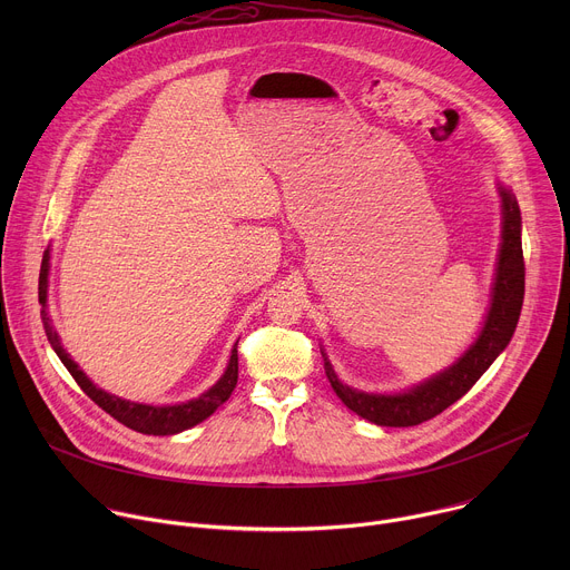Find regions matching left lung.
Wrapping results in <instances>:
<instances>
[{
	"mask_svg": "<svg viewBox=\"0 0 570 570\" xmlns=\"http://www.w3.org/2000/svg\"><path fill=\"white\" fill-rule=\"evenodd\" d=\"M501 200H503V243H501V255H499L492 306H490V313H487L484 327L478 341L449 370H444L435 379L403 394H365V392L352 390L338 381L332 363L327 361V356H324V370H327L332 387L336 390V394L343 399V403L350 411H354L363 420H370L376 426L403 429V426L424 424L438 417L442 411H446L449 405L455 403L460 396H464L471 390V385L484 374V370L490 367L497 361V356L508 347L523 306L525 262H523V248H521L519 203L512 196V191L503 187H501Z\"/></svg>",
	"mask_w": 570,
	"mask_h": 570,
	"instance_id": "1",
	"label": "left lung"
}]
</instances>
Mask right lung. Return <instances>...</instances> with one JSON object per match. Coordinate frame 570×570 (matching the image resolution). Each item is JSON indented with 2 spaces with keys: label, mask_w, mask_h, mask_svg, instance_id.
<instances>
[{
  "label": "right lung",
  "mask_w": 570,
  "mask_h": 570,
  "mask_svg": "<svg viewBox=\"0 0 570 570\" xmlns=\"http://www.w3.org/2000/svg\"><path fill=\"white\" fill-rule=\"evenodd\" d=\"M47 273H49V257L45 255V262L40 268V282H38V299L42 304L40 315H42V324H45V334H47L53 352L62 361V365L69 370L73 381L80 385V390H83L101 411H106L119 424H124L137 433H144V435H174V433H180V431H187V429L200 424L218 409V405H223L229 399L232 390L236 387V379H238L236 345L232 350L229 365H227L225 374L220 376V381L214 387H209L203 396L191 399L180 405H144V403L124 401L119 396H112V394L99 390L69 358V354L60 345L58 334L51 327V320L47 315Z\"/></svg>",
  "instance_id": "add662e5"
}]
</instances>
